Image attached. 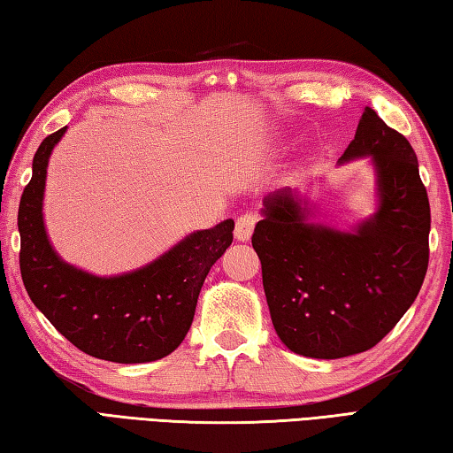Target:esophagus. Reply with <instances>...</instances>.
Returning a JSON list of instances; mask_svg holds the SVG:
<instances>
[{
  "mask_svg": "<svg viewBox=\"0 0 453 453\" xmlns=\"http://www.w3.org/2000/svg\"><path fill=\"white\" fill-rule=\"evenodd\" d=\"M257 219H259V216L255 211L242 213V216L235 219V237H237V240L248 242L251 234H253L255 224H257Z\"/></svg>",
  "mask_w": 453,
  "mask_h": 453,
  "instance_id": "34e87169",
  "label": "esophagus"
}]
</instances>
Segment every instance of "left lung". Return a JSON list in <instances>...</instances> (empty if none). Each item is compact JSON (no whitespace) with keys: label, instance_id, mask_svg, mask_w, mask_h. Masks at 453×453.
Instances as JSON below:
<instances>
[{"label":"left lung","instance_id":"obj_1","mask_svg":"<svg viewBox=\"0 0 453 453\" xmlns=\"http://www.w3.org/2000/svg\"><path fill=\"white\" fill-rule=\"evenodd\" d=\"M372 156L380 208L355 234L307 224L291 194L265 198L251 237L271 320L287 349L311 358L358 355L410 309L430 259V202L404 134L366 106L341 162Z\"/></svg>","mask_w":453,"mask_h":453}]
</instances>
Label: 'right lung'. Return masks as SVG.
Here are the masks:
<instances>
[{"instance_id":"add662e5","label":"right lung","mask_w":453,"mask_h":453,"mask_svg":"<svg viewBox=\"0 0 453 453\" xmlns=\"http://www.w3.org/2000/svg\"><path fill=\"white\" fill-rule=\"evenodd\" d=\"M65 130L39 144L21 194L19 269L27 295L65 339L90 357L120 365L168 357L190 331L205 275L234 242V219L188 235L134 273L106 279L67 265L49 245L41 213L49 156Z\"/></svg>"}]
</instances>
